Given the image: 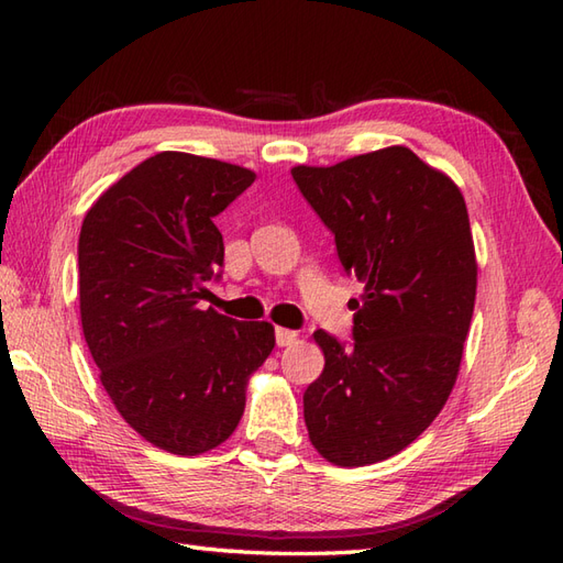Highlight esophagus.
Segmentation results:
<instances>
[{
    "label": "esophagus",
    "mask_w": 563,
    "mask_h": 563,
    "mask_svg": "<svg viewBox=\"0 0 563 563\" xmlns=\"http://www.w3.org/2000/svg\"><path fill=\"white\" fill-rule=\"evenodd\" d=\"M275 343H278L280 349H288V345L297 343V333L290 329H275Z\"/></svg>",
    "instance_id": "1"
}]
</instances>
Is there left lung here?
Here are the masks:
<instances>
[{
  "label": "left lung",
  "mask_w": 563,
  "mask_h": 563,
  "mask_svg": "<svg viewBox=\"0 0 563 563\" xmlns=\"http://www.w3.org/2000/svg\"><path fill=\"white\" fill-rule=\"evenodd\" d=\"M292 178L365 285L349 349L314 331L327 363L305 391L309 440L339 466L375 464L435 421L457 379L476 297L470 214L450 176L399 145Z\"/></svg>",
  "instance_id": "left-lung-1"
}]
</instances>
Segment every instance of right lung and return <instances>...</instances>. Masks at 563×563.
I'll list each match as a JSON object with an SVG mask.
<instances>
[{
    "label": "right lung",
    "mask_w": 563,
    "mask_h": 563,
    "mask_svg": "<svg viewBox=\"0 0 563 563\" xmlns=\"http://www.w3.org/2000/svg\"><path fill=\"white\" fill-rule=\"evenodd\" d=\"M254 178L236 164L159 152L81 222V331L101 385L130 428L184 457L234 433L246 382L275 345L268 321L198 307L224 263L214 218Z\"/></svg>",
    "instance_id": "right-lung-1"
}]
</instances>
